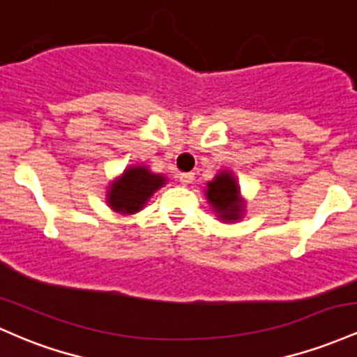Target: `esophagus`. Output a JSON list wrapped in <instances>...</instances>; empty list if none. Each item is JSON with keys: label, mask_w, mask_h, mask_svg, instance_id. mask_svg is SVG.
<instances>
[{"label": "esophagus", "mask_w": 357, "mask_h": 357, "mask_svg": "<svg viewBox=\"0 0 357 357\" xmlns=\"http://www.w3.org/2000/svg\"><path fill=\"white\" fill-rule=\"evenodd\" d=\"M177 177H178L180 182L183 183V185H187V183L194 182V174H192V172H183V174H178Z\"/></svg>", "instance_id": "obj_1"}]
</instances>
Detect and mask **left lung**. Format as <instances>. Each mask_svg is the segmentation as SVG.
Segmentation results:
<instances>
[{"mask_svg": "<svg viewBox=\"0 0 357 357\" xmlns=\"http://www.w3.org/2000/svg\"><path fill=\"white\" fill-rule=\"evenodd\" d=\"M206 197L219 221L234 222L243 218L244 199L239 195V185L231 172H219L214 180L207 183Z\"/></svg>", "mask_w": 357, "mask_h": 357, "instance_id": "left-lung-1", "label": "left lung"}]
</instances>
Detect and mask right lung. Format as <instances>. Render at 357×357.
<instances>
[{
    "label": "right lung",
    "instance_id": "1",
    "mask_svg": "<svg viewBox=\"0 0 357 357\" xmlns=\"http://www.w3.org/2000/svg\"><path fill=\"white\" fill-rule=\"evenodd\" d=\"M167 183V178L143 165L126 168L107 190V204L119 214H135L145 207L146 200Z\"/></svg>",
    "mask_w": 357,
    "mask_h": 357
}]
</instances>
